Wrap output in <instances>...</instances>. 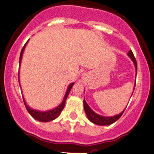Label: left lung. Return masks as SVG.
<instances>
[{
    "label": "left lung",
    "instance_id": "left-lung-1",
    "mask_svg": "<svg viewBox=\"0 0 154 154\" xmlns=\"http://www.w3.org/2000/svg\"><path fill=\"white\" fill-rule=\"evenodd\" d=\"M127 55L129 56V57H130V58L132 60V61L133 62L135 68H136V71H137V63H136V59H135L134 55H133L132 51H129ZM135 86H136V82H135ZM135 86H134V88H135ZM134 88H133V91H134ZM83 106H84V110L85 112H86V114L87 116V118L88 119V120H89L91 122H92V123L95 124V125H101V126L109 125H112V124H113L114 122H116V121L119 120V119H120L121 116H122V114H123L124 111H125V110H124L123 112H122L121 113H119V114L118 115H116V116H111V117H106V116H100V115L94 112L90 108L89 106L87 104L85 99L84 100H83Z\"/></svg>",
    "mask_w": 154,
    "mask_h": 154
}]
</instances>
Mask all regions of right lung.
<instances>
[{"label":"right lung","instance_id":"obj_1","mask_svg":"<svg viewBox=\"0 0 154 154\" xmlns=\"http://www.w3.org/2000/svg\"><path fill=\"white\" fill-rule=\"evenodd\" d=\"M28 41L26 42V44L24 45V46L23 47L22 50H21V54H20V58H19V66H21L23 53H24V49H25V47H26V45H27ZM18 75H19V73H18ZM18 82L20 83L19 76H18ZM74 83H71V84L68 86V88H67V91H66V94H65L64 98H63V102H62V103H60L58 106L55 107V108L52 109L48 110V111L42 112V111H38V110H35V109H33L30 108L28 105H27L24 98H23L24 105H25V107H26V109H27V112H29V114L30 115V116H32L33 119H35V120L38 121V122H51V121H53V120H54V119H56L59 116H60V113H61V112H62V110H63V108H64L65 104H66V99H67L68 94H69L70 91H71V88H72V86H74ZM19 85H20V83H19Z\"/></svg>","mask_w":154,"mask_h":154}]
</instances>
